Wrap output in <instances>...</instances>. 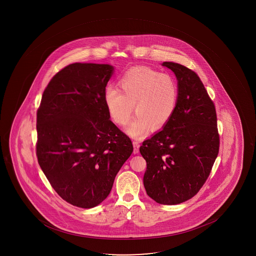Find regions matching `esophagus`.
<instances>
[{
  "label": "esophagus",
  "instance_id": "1",
  "mask_svg": "<svg viewBox=\"0 0 256 256\" xmlns=\"http://www.w3.org/2000/svg\"><path fill=\"white\" fill-rule=\"evenodd\" d=\"M133 147H134V150H133V153L138 154L139 147H140V145H139L138 142H133Z\"/></svg>",
  "mask_w": 256,
  "mask_h": 256
}]
</instances>
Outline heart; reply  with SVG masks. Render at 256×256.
Listing matches in <instances>:
<instances>
[{"label": "heart", "instance_id": "obj_1", "mask_svg": "<svg viewBox=\"0 0 256 256\" xmlns=\"http://www.w3.org/2000/svg\"><path fill=\"white\" fill-rule=\"evenodd\" d=\"M120 90L108 87L105 102L109 114L116 123L124 126L136 114L127 127L133 138H141L150 127L159 130L174 116L178 100V86L168 74L148 68L138 66L128 70L120 80Z\"/></svg>", "mask_w": 256, "mask_h": 256}]
</instances>
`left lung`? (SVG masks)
<instances>
[{
	"instance_id": "left-lung-1",
	"label": "left lung",
	"mask_w": 256,
	"mask_h": 256,
	"mask_svg": "<svg viewBox=\"0 0 256 256\" xmlns=\"http://www.w3.org/2000/svg\"><path fill=\"white\" fill-rule=\"evenodd\" d=\"M178 80L176 111L163 129L142 142L144 176L148 196L163 205L190 200L211 172L220 148L215 106L194 72L163 62Z\"/></svg>"
}]
</instances>
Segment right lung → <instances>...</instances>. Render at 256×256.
Wrapping results in <instances>:
<instances>
[{"instance_id": "1", "label": "right lung", "mask_w": 256, "mask_h": 256, "mask_svg": "<svg viewBox=\"0 0 256 256\" xmlns=\"http://www.w3.org/2000/svg\"><path fill=\"white\" fill-rule=\"evenodd\" d=\"M114 72L108 64L74 63L50 80L36 114V156L56 193L92 208L106 199L133 151L105 102Z\"/></svg>"}]
</instances>
